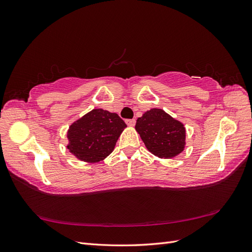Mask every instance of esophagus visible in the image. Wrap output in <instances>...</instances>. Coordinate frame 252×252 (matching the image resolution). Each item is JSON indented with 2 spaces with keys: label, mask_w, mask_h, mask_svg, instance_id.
<instances>
[{
  "label": "esophagus",
  "mask_w": 252,
  "mask_h": 252,
  "mask_svg": "<svg viewBox=\"0 0 252 252\" xmlns=\"http://www.w3.org/2000/svg\"><path fill=\"white\" fill-rule=\"evenodd\" d=\"M126 124L129 127H133L135 125V120H126Z\"/></svg>",
  "instance_id": "esophagus-1"
}]
</instances>
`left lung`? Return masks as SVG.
<instances>
[{
    "label": "left lung",
    "instance_id": "1",
    "mask_svg": "<svg viewBox=\"0 0 252 252\" xmlns=\"http://www.w3.org/2000/svg\"><path fill=\"white\" fill-rule=\"evenodd\" d=\"M135 130L145 146L161 158H171L183 152L186 145L184 124L163 109L152 108L136 120Z\"/></svg>",
    "mask_w": 252,
    "mask_h": 252
}]
</instances>
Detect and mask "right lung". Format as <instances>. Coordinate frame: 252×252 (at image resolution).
Listing matches in <instances>:
<instances>
[{
    "mask_svg": "<svg viewBox=\"0 0 252 252\" xmlns=\"http://www.w3.org/2000/svg\"><path fill=\"white\" fill-rule=\"evenodd\" d=\"M126 127L117 113L101 108L93 109L69 126L67 149L80 161H103L113 151Z\"/></svg>",
    "mask_w": 252,
    "mask_h": 252,
    "instance_id": "add662e5",
    "label": "right lung"
}]
</instances>
